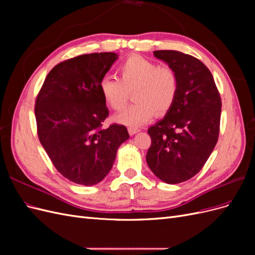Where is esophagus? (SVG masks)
<instances>
[{"label": "esophagus", "instance_id": "obj_1", "mask_svg": "<svg viewBox=\"0 0 255 255\" xmlns=\"http://www.w3.org/2000/svg\"><path fill=\"white\" fill-rule=\"evenodd\" d=\"M139 128H128V133L130 136H133L135 134H137L138 132H139Z\"/></svg>", "mask_w": 255, "mask_h": 255}]
</instances>
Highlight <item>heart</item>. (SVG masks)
Wrapping results in <instances>:
<instances>
[{"mask_svg":"<svg viewBox=\"0 0 255 255\" xmlns=\"http://www.w3.org/2000/svg\"><path fill=\"white\" fill-rule=\"evenodd\" d=\"M120 80L104 76L99 90L107 106L121 111L126 106L128 91L134 90L136 102L116 116V121L137 128L148 123L154 115H165L174 103L177 94L176 75L168 67L141 56H130L119 66Z\"/></svg>","mask_w":255,"mask_h":255,"instance_id":"obj_1","label":"heart"}]
</instances>
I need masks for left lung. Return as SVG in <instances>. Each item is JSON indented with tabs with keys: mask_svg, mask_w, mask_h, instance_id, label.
Instances as JSON below:
<instances>
[{
	"mask_svg": "<svg viewBox=\"0 0 255 255\" xmlns=\"http://www.w3.org/2000/svg\"><path fill=\"white\" fill-rule=\"evenodd\" d=\"M177 79L174 103L149 128L146 164L159 180L179 184L201 170L218 140L221 100L211 71L196 57L179 51H154Z\"/></svg>",
	"mask_w": 255,
	"mask_h": 255,
	"instance_id": "1",
	"label": "left lung"
}]
</instances>
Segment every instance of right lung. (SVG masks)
Masks as SVG:
<instances>
[{
	"label": "right lung",
	"mask_w": 255,
	"mask_h": 255,
	"mask_svg": "<svg viewBox=\"0 0 255 255\" xmlns=\"http://www.w3.org/2000/svg\"><path fill=\"white\" fill-rule=\"evenodd\" d=\"M118 56L103 52L65 60L50 71L37 97L39 140L58 172L75 184L101 182L129 138L125 126L102 128L109 110L99 84Z\"/></svg>",
	"instance_id": "obj_1"
}]
</instances>
